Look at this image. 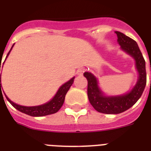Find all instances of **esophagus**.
Masks as SVG:
<instances>
[{
	"mask_svg": "<svg viewBox=\"0 0 151 151\" xmlns=\"http://www.w3.org/2000/svg\"><path fill=\"white\" fill-rule=\"evenodd\" d=\"M83 73H84V70H83V69H78V70L77 71V75H78V76H83Z\"/></svg>",
	"mask_w": 151,
	"mask_h": 151,
	"instance_id": "1",
	"label": "esophagus"
}]
</instances>
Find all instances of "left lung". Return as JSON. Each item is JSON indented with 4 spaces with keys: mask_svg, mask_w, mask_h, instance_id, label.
Wrapping results in <instances>:
<instances>
[{
    "mask_svg": "<svg viewBox=\"0 0 151 151\" xmlns=\"http://www.w3.org/2000/svg\"><path fill=\"white\" fill-rule=\"evenodd\" d=\"M116 34L122 50L134 58L139 77L134 87L129 93L123 95L107 96L98 86L97 78L91 73H84L83 76L88 81L87 94L91 105L96 111L106 114L121 113L133 106L141 96L147 83L145 60L137 43L121 32H116Z\"/></svg>",
    "mask_w": 151,
    "mask_h": 151,
    "instance_id": "8db88e82",
    "label": "left lung"
}]
</instances>
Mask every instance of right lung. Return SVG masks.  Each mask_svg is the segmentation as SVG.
<instances>
[{"mask_svg": "<svg viewBox=\"0 0 151 151\" xmlns=\"http://www.w3.org/2000/svg\"><path fill=\"white\" fill-rule=\"evenodd\" d=\"M13 46L14 45H12V47H11V50L9 51V52L7 53V57L8 56V55L10 54V52H11L12 48H13ZM7 57H6V58H7ZM2 67L3 66H1V68L0 64V71L1 68H2ZM74 78L75 77H73V78H71L70 80L68 81L67 83H65V84L62 85V86L58 89V92L56 93L55 96L53 97L49 102L40 106H24L18 105L17 103H14V102H12L5 94H4V95H5L7 100L9 101V103H11V105L13 106L16 109L19 110V111L22 112V113H25L27 115L32 116H43L50 115V114H53V113H57V112L60 109L61 107L62 106L63 103H64L65 97L67 92L68 91V89H69V88L71 87V86L73 85V82H74ZM1 84L0 77V93H1Z\"/></svg>", "mask_w": 151, "mask_h": 151, "instance_id": "add662e5", "label": "right lung"}]
</instances>
